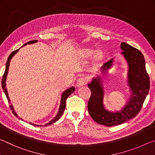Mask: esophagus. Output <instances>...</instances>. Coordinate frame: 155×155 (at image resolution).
Returning <instances> with one entry per match:
<instances>
[{
	"label": "esophagus",
	"mask_w": 155,
	"mask_h": 155,
	"mask_svg": "<svg viewBox=\"0 0 155 155\" xmlns=\"http://www.w3.org/2000/svg\"><path fill=\"white\" fill-rule=\"evenodd\" d=\"M88 82V78L87 77H81L78 79L77 85V87H82L83 85H85Z\"/></svg>",
	"instance_id": "1"
}]
</instances>
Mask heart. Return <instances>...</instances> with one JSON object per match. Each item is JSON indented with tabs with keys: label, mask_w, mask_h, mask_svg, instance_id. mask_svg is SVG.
<instances>
[{
	"label": "heart",
	"mask_w": 155,
	"mask_h": 155,
	"mask_svg": "<svg viewBox=\"0 0 155 155\" xmlns=\"http://www.w3.org/2000/svg\"><path fill=\"white\" fill-rule=\"evenodd\" d=\"M94 51L90 48H85L83 49L82 51V54L83 57H88L91 56V54H93ZM102 59V54L101 52H97V53L95 54V57H94V59H95L96 61H98Z\"/></svg>",
	"instance_id": "b5f03b06"
}]
</instances>
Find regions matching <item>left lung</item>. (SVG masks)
Returning <instances> with one entry per match:
<instances>
[{"mask_svg":"<svg viewBox=\"0 0 155 155\" xmlns=\"http://www.w3.org/2000/svg\"><path fill=\"white\" fill-rule=\"evenodd\" d=\"M120 48L128 66L127 81L131 95L127 104L119 111H108L103 104L104 90L101 78L98 76L94 77L88 84L91 91L87 104L88 111L94 121L107 127L121 124L135 117L140 111L150 90V78L146 69L145 59L141 51L125 42L121 43ZM113 60L103 64L102 72H106L111 68Z\"/></svg>","mask_w":155,"mask_h":155,"instance_id":"8db88e82","label":"left lung"}]
</instances>
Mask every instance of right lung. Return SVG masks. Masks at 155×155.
Listing matches in <instances>:
<instances>
[{
    "mask_svg": "<svg viewBox=\"0 0 155 155\" xmlns=\"http://www.w3.org/2000/svg\"><path fill=\"white\" fill-rule=\"evenodd\" d=\"M37 41H38V40L30 41H28V43H26L25 44H24V45H23L22 47L26 46L27 44H31L36 43ZM18 51H19V49H17V50H15V51H13L12 53L10 54V55L9 56L8 59H7V63H6V66H5V71L3 76H2V81H1L2 88V90H3V91L5 92V95H6L7 98V100H8L9 103H10V99H9V96H8V93H7V88H6V83H5V82H6L7 76V74H8V70H9V66L10 61H11V59H12V57L15 55V54L17 53ZM74 90H75V87H71L68 88V90L64 91V92L62 93L61 98V103H60V106H59L58 113H57V114L55 115V117H54L53 119L51 120V121H50L48 123H47V124H46L44 126H48V125L53 124V123L57 122V120H58L60 118V117H61V116L63 115V113L64 112V110H65V102H66V99L68 98V97L70 95V94L74 92ZM9 107H10V109H11V110H12L13 114H14L16 117H18V118H19L20 120H22V118H20V117H18V115H17L16 113H15V110L14 109V107H13L12 104H10ZM29 124H32L33 126H39V127H41V125H36L35 124H32V123H29Z\"/></svg>",
    "mask_w": 155,
    "mask_h": 155,
    "instance_id": "add662e5",
    "label": "right lung"
}]
</instances>
